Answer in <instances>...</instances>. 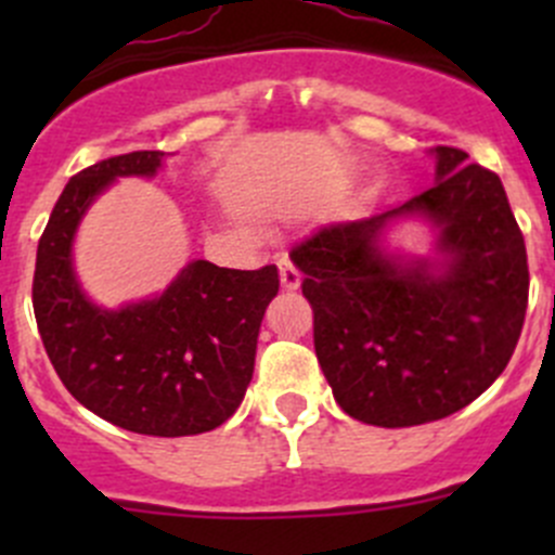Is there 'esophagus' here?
I'll list each match as a JSON object with an SVG mask.
<instances>
[{
    "mask_svg": "<svg viewBox=\"0 0 555 555\" xmlns=\"http://www.w3.org/2000/svg\"><path fill=\"white\" fill-rule=\"evenodd\" d=\"M276 262H279V276H282V287L298 289L300 287V271L293 266V260H289L287 255H279Z\"/></svg>",
    "mask_w": 555,
    "mask_h": 555,
    "instance_id": "1",
    "label": "esophagus"
}]
</instances>
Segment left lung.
Masks as SVG:
<instances>
[{
	"mask_svg": "<svg viewBox=\"0 0 555 555\" xmlns=\"http://www.w3.org/2000/svg\"><path fill=\"white\" fill-rule=\"evenodd\" d=\"M438 182L400 209L333 222L289 251L304 271L313 349L333 397L357 422L413 427L462 411L511 362L529 304L526 244L502 179L440 144ZM427 214L450 251L402 272L377 249L400 214Z\"/></svg>",
	"mask_w": 555,
	"mask_h": 555,
	"instance_id": "left-lung-1",
	"label": "left lung"
}]
</instances>
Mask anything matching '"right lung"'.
Instances as JSON below:
<instances>
[{"label":"right lung","mask_w":555,"mask_h":555,"mask_svg":"<svg viewBox=\"0 0 555 555\" xmlns=\"http://www.w3.org/2000/svg\"><path fill=\"white\" fill-rule=\"evenodd\" d=\"M160 160L158 150L115 155L66 182L39 236L31 304L44 351L80 405L128 433L182 438L220 427L242 405L279 273L193 260L147 304H88L69 255L82 211L115 177H150Z\"/></svg>","instance_id":"1"}]
</instances>
